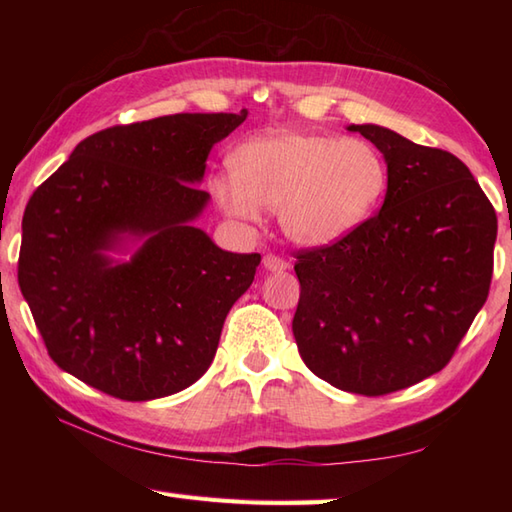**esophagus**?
I'll use <instances>...</instances> for the list:
<instances>
[{
  "label": "esophagus",
  "instance_id": "obj_1",
  "mask_svg": "<svg viewBox=\"0 0 512 512\" xmlns=\"http://www.w3.org/2000/svg\"><path fill=\"white\" fill-rule=\"evenodd\" d=\"M262 264H264L266 270H270V273H284V270H288L286 259H281V257L273 255V253L264 255V262Z\"/></svg>",
  "mask_w": 512,
  "mask_h": 512
}]
</instances>
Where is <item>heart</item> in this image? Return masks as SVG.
Segmentation results:
<instances>
[{"label": "heart", "instance_id": "obj_1", "mask_svg": "<svg viewBox=\"0 0 512 512\" xmlns=\"http://www.w3.org/2000/svg\"><path fill=\"white\" fill-rule=\"evenodd\" d=\"M233 173L209 189L220 209L253 222L277 211L281 231L303 246H328L352 235L383 200L387 162L363 138L277 132L237 147Z\"/></svg>", "mask_w": 512, "mask_h": 512}]
</instances>
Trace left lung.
I'll use <instances>...</instances> for the list:
<instances>
[{"label":"left lung","instance_id":"8db88e82","mask_svg":"<svg viewBox=\"0 0 512 512\" xmlns=\"http://www.w3.org/2000/svg\"><path fill=\"white\" fill-rule=\"evenodd\" d=\"M347 129L385 156V202L341 242L299 250L292 334L325 383L385 396L458 350L491 288L497 215L449 151L378 125Z\"/></svg>","mask_w":512,"mask_h":512}]
</instances>
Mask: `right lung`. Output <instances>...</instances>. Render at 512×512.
Returning <instances> with one entry per match:
<instances>
[{
    "label": "right lung",
    "instance_id": "1",
    "mask_svg": "<svg viewBox=\"0 0 512 512\" xmlns=\"http://www.w3.org/2000/svg\"><path fill=\"white\" fill-rule=\"evenodd\" d=\"M239 114H173L81 140L37 187L21 222L17 279L50 358L121 400L187 389L209 365L262 255L228 253L191 222L195 187ZM146 242L125 265L104 250Z\"/></svg>",
    "mask_w": 512,
    "mask_h": 512
}]
</instances>
